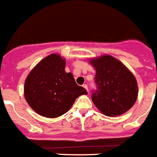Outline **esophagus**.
<instances>
[{
	"label": "esophagus",
	"instance_id": "34e87169",
	"mask_svg": "<svg viewBox=\"0 0 157 157\" xmlns=\"http://www.w3.org/2000/svg\"><path fill=\"white\" fill-rule=\"evenodd\" d=\"M82 86H83V87L85 88V89H86V90L88 91V86H87V85H86V84H83V85H82Z\"/></svg>",
	"mask_w": 157,
	"mask_h": 157
}]
</instances>
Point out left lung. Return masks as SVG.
Masks as SVG:
<instances>
[{
  "label": "left lung",
  "instance_id": "obj_1",
  "mask_svg": "<svg viewBox=\"0 0 157 157\" xmlns=\"http://www.w3.org/2000/svg\"><path fill=\"white\" fill-rule=\"evenodd\" d=\"M95 68L94 83L91 99L103 114L117 116L132 107L138 95L134 75L119 60L110 55H103L90 61Z\"/></svg>",
  "mask_w": 157,
  "mask_h": 157
}]
</instances>
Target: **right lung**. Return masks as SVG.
I'll return each instance as SVG.
<instances>
[{
  "instance_id": "right-lung-1",
  "label": "right lung",
  "mask_w": 157,
  "mask_h": 157,
  "mask_svg": "<svg viewBox=\"0 0 157 157\" xmlns=\"http://www.w3.org/2000/svg\"><path fill=\"white\" fill-rule=\"evenodd\" d=\"M66 61L53 54L40 62L27 76L25 98L37 114L56 118L69 111L75 99L87 91L65 71Z\"/></svg>"
}]
</instances>
